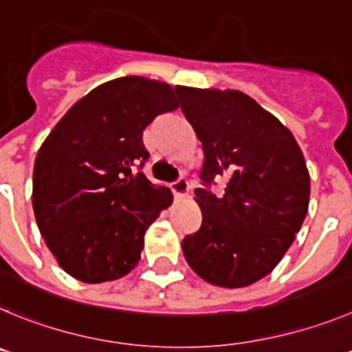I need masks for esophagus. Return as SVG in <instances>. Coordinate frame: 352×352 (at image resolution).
I'll return each mask as SVG.
<instances>
[{
	"label": "esophagus",
	"instance_id": "34e87169",
	"mask_svg": "<svg viewBox=\"0 0 352 352\" xmlns=\"http://www.w3.org/2000/svg\"><path fill=\"white\" fill-rule=\"evenodd\" d=\"M188 189H189V184H188V180L184 179V177H180V179H177L175 182H172V191L177 198H180V196L186 195V192H188Z\"/></svg>",
	"mask_w": 352,
	"mask_h": 352
}]
</instances>
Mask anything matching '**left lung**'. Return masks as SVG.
Listing matches in <instances>:
<instances>
[{
	"label": "left lung",
	"instance_id": "left-lung-1",
	"mask_svg": "<svg viewBox=\"0 0 352 352\" xmlns=\"http://www.w3.org/2000/svg\"><path fill=\"white\" fill-rule=\"evenodd\" d=\"M204 147V221L182 240L189 267L207 283L243 287L270 274L302 228L310 179L289 129L240 91L177 87ZM227 180L219 195L215 179Z\"/></svg>",
	"mask_w": 352,
	"mask_h": 352
}]
</instances>
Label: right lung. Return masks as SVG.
<instances>
[{
    "instance_id": "add662e5",
    "label": "right lung",
    "mask_w": 352,
    "mask_h": 352,
    "mask_svg": "<svg viewBox=\"0 0 352 352\" xmlns=\"http://www.w3.org/2000/svg\"><path fill=\"white\" fill-rule=\"evenodd\" d=\"M175 93L144 77L98 85L38 151V230L63 270L82 283L116 280L135 268L145 231L172 204L170 189L154 186L142 168L148 160L144 129L179 109Z\"/></svg>"
}]
</instances>
